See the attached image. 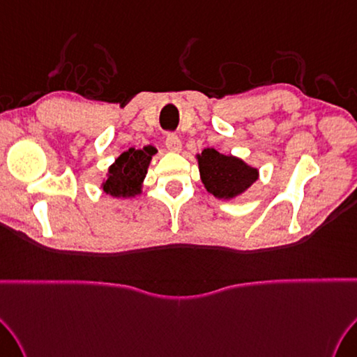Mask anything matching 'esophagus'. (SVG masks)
I'll list each match as a JSON object with an SVG mask.
<instances>
[{
  "instance_id": "obj_1",
  "label": "esophagus",
  "mask_w": 357,
  "mask_h": 357,
  "mask_svg": "<svg viewBox=\"0 0 357 357\" xmlns=\"http://www.w3.org/2000/svg\"><path fill=\"white\" fill-rule=\"evenodd\" d=\"M165 146H167V150H170V151H179L183 144H181V139L176 135H169L165 139Z\"/></svg>"
}]
</instances>
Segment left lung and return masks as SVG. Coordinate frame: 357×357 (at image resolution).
<instances>
[{"label": "left lung", "mask_w": 357, "mask_h": 357, "mask_svg": "<svg viewBox=\"0 0 357 357\" xmlns=\"http://www.w3.org/2000/svg\"><path fill=\"white\" fill-rule=\"evenodd\" d=\"M197 158L202 184L215 198L240 197L258 179V170L254 167L240 158L221 155L215 149H204Z\"/></svg>", "instance_id": "obj_1"}]
</instances>
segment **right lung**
<instances>
[{
	"instance_id": "1",
	"label": "right lung",
	"mask_w": 357,
	"mask_h": 357,
	"mask_svg": "<svg viewBox=\"0 0 357 357\" xmlns=\"http://www.w3.org/2000/svg\"><path fill=\"white\" fill-rule=\"evenodd\" d=\"M153 155V146L123 151L108 169V178L102 184L103 192L114 198H132L141 193Z\"/></svg>"
}]
</instances>
